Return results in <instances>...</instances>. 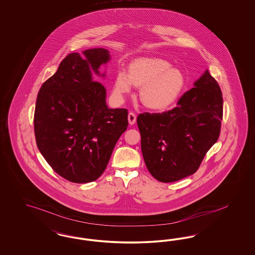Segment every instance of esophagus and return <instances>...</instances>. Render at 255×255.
I'll list each match as a JSON object with an SVG mask.
<instances>
[{"label": "esophagus", "instance_id": "esophagus-1", "mask_svg": "<svg viewBox=\"0 0 255 255\" xmlns=\"http://www.w3.org/2000/svg\"><path fill=\"white\" fill-rule=\"evenodd\" d=\"M128 122H129L130 125L135 124V122H136V115L133 112H129V114H128Z\"/></svg>", "mask_w": 255, "mask_h": 255}]
</instances>
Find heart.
Returning a JSON list of instances; mask_svg holds the SVG:
<instances>
[{"mask_svg": "<svg viewBox=\"0 0 255 255\" xmlns=\"http://www.w3.org/2000/svg\"><path fill=\"white\" fill-rule=\"evenodd\" d=\"M133 85L142 86L140 98L147 108L162 110L175 103L185 85L183 74L171 68L169 62L154 57H142L134 60L129 73L119 70L113 94L117 99L131 92Z\"/></svg>", "mask_w": 255, "mask_h": 255, "instance_id": "obj_1", "label": "heart"}]
</instances>
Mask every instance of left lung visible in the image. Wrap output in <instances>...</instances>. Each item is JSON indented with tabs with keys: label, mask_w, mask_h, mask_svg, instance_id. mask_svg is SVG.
I'll list each match as a JSON object with an SVG mask.
<instances>
[{
	"label": "left lung",
	"mask_w": 255,
	"mask_h": 255,
	"mask_svg": "<svg viewBox=\"0 0 255 255\" xmlns=\"http://www.w3.org/2000/svg\"><path fill=\"white\" fill-rule=\"evenodd\" d=\"M176 108L137 117L141 149L147 170L161 182L193 175L221 132L224 101L207 70Z\"/></svg>",
	"instance_id": "left-lung-1"
}]
</instances>
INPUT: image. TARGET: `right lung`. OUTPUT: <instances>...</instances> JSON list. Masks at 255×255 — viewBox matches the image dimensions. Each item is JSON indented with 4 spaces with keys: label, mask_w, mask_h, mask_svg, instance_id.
Instances as JSON below:
<instances>
[{
    "label": "right lung",
    "mask_w": 255,
    "mask_h": 255,
    "mask_svg": "<svg viewBox=\"0 0 255 255\" xmlns=\"http://www.w3.org/2000/svg\"><path fill=\"white\" fill-rule=\"evenodd\" d=\"M83 54L67 55L43 83L33 119L39 151L57 174L75 183L100 177L128 127V110L108 108L106 88L93 81L92 71L100 76L109 51L93 48Z\"/></svg>",
    "instance_id": "1"
}]
</instances>
